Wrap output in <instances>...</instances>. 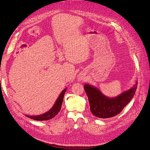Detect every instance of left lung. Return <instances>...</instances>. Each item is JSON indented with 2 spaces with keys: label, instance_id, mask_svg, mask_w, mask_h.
I'll use <instances>...</instances> for the list:
<instances>
[{
  "label": "left lung",
  "instance_id": "left-lung-1",
  "mask_svg": "<svg viewBox=\"0 0 150 150\" xmlns=\"http://www.w3.org/2000/svg\"><path fill=\"white\" fill-rule=\"evenodd\" d=\"M138 82L133 88L122 92L115 98H108L97 88L88 84L84 85L92 114L100 118H109L120 113L128 104L135 94Z\"/></svg>",
  "mask_w": 150,
  "mask_h": 150
}]
</instances>
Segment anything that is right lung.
I'll return each instance as SVG.
<instances>
[{
	"label": "right lung",
	"mask_w": 150,
	"mask_h": 150,
	"mask_svg": "<svg viewBox=\"0 0 150 150\" xmlns=\"http://www.w3.org/2000/svg\"><path fill=\"white\" fill-rule=\"evenodd\" d=\"M66 89L67 88L62 91L59 96L58 98L57 99L56 103H54V106L49 111L38 116H29L28 115H26L25 116L27 117H30V119H33L36 121H46L53 118L54 116L58 114V112L61 110L63 101V98H64V96Z\"/></svg>",
	"instance_id": "obj_1"
}]
</instances>
